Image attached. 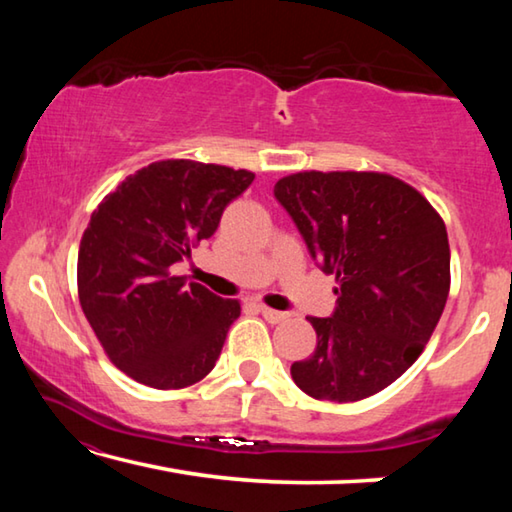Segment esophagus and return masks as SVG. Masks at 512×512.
Instances as JSON below:
<instances>
[{
    "label": "esophagus",
    "mask_w": 512,
    "mask_h": 512,
    "mask_svg": "<svg viewBox=\"0 0 512 512\" xmlns=\"http://www.w3.org/2000/svg\"><path fill=\"white\" fill-rule=\"evenodd\" d=\"M259 311H262V316L268 320V323H282L284 318H287L289 314H284V311H277V309H271V307H259Z\"/></svg>",
    "instance_id": "esophagus-1"
}]
</instances>
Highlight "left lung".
I'll return each mask as SVG.
<instances>
[{"label":"left lung","mask_w":512,"mask_h":512,"mask_svg":"<svg viewBox=\"0 0 512 512\" xmlns=\"http://www.w3.org/2000/svg\"><path fill=\"white\" fill-rule=\"evenodd\" d=\"M273 194L320 271L336 275L332 316H309L316 350L291 366L300 391L357 402L402 377L443 316L445 223L427 198L388 173L302 171Z\"/></svg>","instance_id":"left-lung-1"}]
</instances>
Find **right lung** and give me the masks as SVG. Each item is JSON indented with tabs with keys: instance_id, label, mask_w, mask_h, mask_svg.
Segmentation results:
<instances>
[{
	"instance_id": "obj_1",
	"label": "right lung",
	"mask_w": 512,
	"mask_h": 512,
	"mask_svg": "<svg viewBox=\"0 0 512 512\" xmlns=\"http://www.w3.org/2000/svg\"><path fill=\"white\" fill-rule=\"evenodd\" d=\"M253 180L246 169L162 160L128 176L92 212L79 248V300L128 377L171 391L214 368L241 307L173 275V264L214 235Z\"/></svg>"
}]
</instances>
